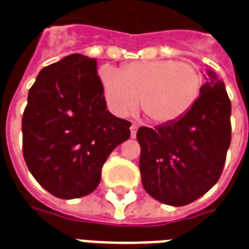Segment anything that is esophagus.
<instances>
[{
    "mask_svg": "<svg viewBox=\"0 0 249 249\" xmlns=\"http://www.w3.org/2000/svg\"><path fill=\"white\" fill-rule=\"evenodd\" d=\"M137 129H139V125L137 124H135V123H133V124L130 125V136H132V137H136Z\"/></svg>",
    "mask_w": 249,
    "mask_h": 249,
    "instance_id": "esophagus-1",
    "label": "esophagus"
}]
</instances>
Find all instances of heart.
<instances>
[{"mask_svg": "<svg viewBox=\"0 0 249 249\" xmlns=\"http://www.w3.org/2000/svg\"><path fill=\"white\" fill-rule=\"evenodd\" d=\"M100 82L109 110L126 117L139 105L155 123L181 119L197 101L203 85L200 71L188 62L136 61L114 71L104 66Z\"/></svg>", "mask_w": 249, "mask_h": 249, "instance_id": "b5f03b06", "label": "heart"}]
</instances>
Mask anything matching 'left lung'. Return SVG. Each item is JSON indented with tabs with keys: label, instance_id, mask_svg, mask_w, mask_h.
I'll return each mask as SVG.
<instances>
[{
	"label": "left lung",
	"instance_id": "1",
	"mask_svg": "<svg viewBox=\"0 0 249 249\" xmlns=\"http://www.w3.org/2000/svg\"><path fill=\"white\" fill-rule=\"evenodd\" d=\"M207 76L185 116L137 130L142 187L160 203L173 207L192 203L223 172L231 144V101L217 74L208 69Z\"/></svg>",
	"mask_w": 249,
	"mask_h": 249
}]
</instances>
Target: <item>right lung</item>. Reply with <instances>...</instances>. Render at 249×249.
I'll return each instance as SVG.
<instances>
[{"label":"right lung","instance_id":"obj_1","mask_svg":"<svg viewBox=\"0 0 249 249\" xmlns=\"http://www.w3.org/2000/svg\"><path fill=\"white\" fill-rule=\"evenodd\" d=\"M97 62L71 54L38 73L22 116V151L30 173L58 198L82 197L101 180L130 123L107 109Z\"/></svg>","mask_w":249,"mask_h":249}]
</instances>
